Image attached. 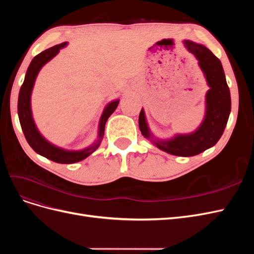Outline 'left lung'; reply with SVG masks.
Returning <instances> with one entry per match:
<instances>
[{"instance_id": "8db88e82", "label": "left lung", "mask_w": 254, "mask_h": 254, "mask_svg": "<svg viewBox=\"0 0 254 254\" xmlns=\"http://www.w3.org/2000/svg\"><path fill=\"white\" fill-rule=\"evenodd\" d=\"M187 50L199 61L207 86L205 95V115L196 131L177 134L170 140H156L149 131L144 110L139 115V127L146 139L151 140L158 148L179 157H191L209 149L218 142L224 133L231 111V96L220 60L204 45L184 40Z\"/></svg>"}]
</instances>
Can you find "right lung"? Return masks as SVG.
Here are the masks:
<instances>
[{
  "label": "right lung",
  "mask_w": 254,
  "mask_h": 254,
  "mask_svg": "<svg viewBox=\"0 0 254 254\" xmlns=\"http://www.w3.org/2000/svg\"><path fill=\"white\" fill-rule=\"evenodd\" d=\"M67 42L57 44L55 47L38 54V55L32 60V63H30L26 71L24 82H23L20 89L18 99V115L22 131L24 133L25 139L30 147H32L37 153H39V155L45 157L47 159L54 161V162L71 164L75 162H79V161L86 159L92 152H94L98 148V146L101 145V142L104 137L106 122L114 112V110L117 109L120 102L119 99H117V101H113L106 106V108L101 117V121H99L98 139L87 148L77 151L65 150L57 147V146L51 144L49 141L44 139L41 133L38 131V129L35 125L32 114V108H30V95H32L36 77L38 73L41 70V67L45 64L49 63L52 58L55 57L59 53V50L64 48Z\"/></svg>",
  "instance_id": "right-lung-1"
}]
</instances>
